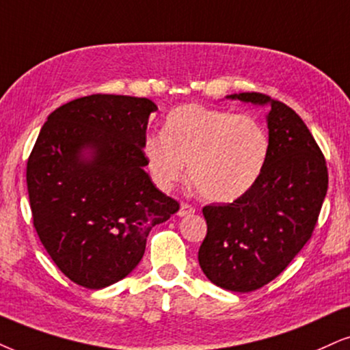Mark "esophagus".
Segmentation results:
<instances>
[{
  "label": "esophagus",
  "instance_id": "34e87169",
  "mask_svg": "<svg viewBox=\"0 0 350 350\" xmlns=\"http://www.w3.org/2000/svg\"><path fill=\"white\" fill-rule=\"evenodd\" d=\"M191 214H195V208H193L191 204H188V202H182L178 209L180 217H185V215H191Z\"/></svg>",
  "mask_w": 350,
  "mask_h": 350
}]
</instances>
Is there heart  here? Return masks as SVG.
I'll return each mask as SVG.
<instances>
[{
	"label": "heart",
	"instance_id": "heart-1",
	"mask_svg": "<svg viewBox=\"0 0 350 350\" xmlns=\"http://www.w3.org/2000/svg\"><path fill=\"white\" fill-rule=\"evenodd\" d=\"M142 154L154 182L163 189L188 175L208 201L228 202L258 182L269 155V136L254 116L201 105L176 107L162 136H149Z\"/></svg>",
	"mask_w": 350,
	"mask_h": 350
}]
</instances>
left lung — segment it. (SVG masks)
Listing matches in <instances>:
<instances>
[{
    "mask_svg": "<svg viewBox=\"0 0 350 350\" xmlns=\"http://www.w3.org/2000/svg\"><path fill=\"white\" fill-rule=\"evenodd\" d=\"M227 98L271 107L269 155L243 196L202 208L208 234L198 260L215 286L252 292L278 278L310 240L327 191V168L307 124L286 103L260 92Z\"/></svg>",
    "mask_w": 350,
    "mask_h": 350,
    "instance_id": "1",
    "label": "left lung"
}]
</instances>
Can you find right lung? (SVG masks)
I'll use <instances>...</instances> for the list:
<instances>
[{
    "mask_svg": "<svg viewBox=\"0 0 350 350\" xmlns=\"http://www.w3.org/2000/svg\"><path fill=\"white\" fill-rule=\"evenodd\" d=\"M144 97L94 94L51 111L27 161L33 227L59 271L85 288L139 265L150 228L180 209L144 172Z\"/></svg>",
    "mask_w": 350,
    "mask_h": 350,
    "instance_id": "obj_1",
    "label": "right lung"
}]
</instances>
